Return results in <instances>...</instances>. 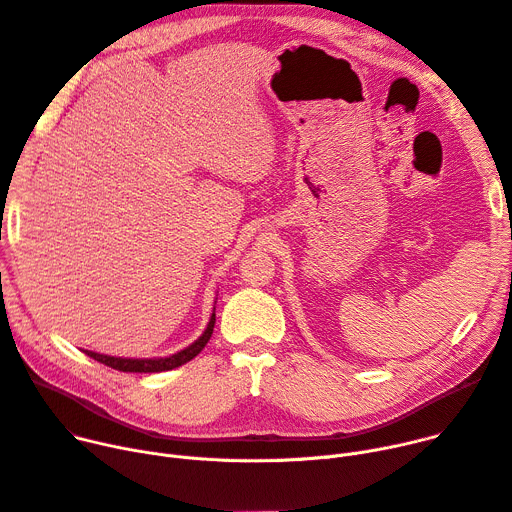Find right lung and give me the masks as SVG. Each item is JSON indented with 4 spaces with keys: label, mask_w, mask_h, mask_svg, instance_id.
Returning a JSON list of instances; mask_svg holds the SVG:
<instances>
[{
    "label": "right lung",
    "mask_w": 512,
    "mask_h": 512,
    "mask_svg": "<svg viewBox=\"0 0 512 512\" xmlns=\"http://www.w3.org/2000/svg\"><path fill=\"white\" fill-rule=\"evenodd\" d=\"M214 323H216V313H212L210 323L206 327L195 342L191 346H187L185 350L166 356V358H117V356H105V354H96L90 350H84L90 358H94L96 362H102L105 366H111L115 370H123V372H162V370H173L189 360H193L206 344L210 342V337L214 333Z\"/></svg>",
    "instance_id": "add662e5"
}]
</instances>
